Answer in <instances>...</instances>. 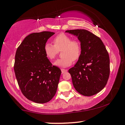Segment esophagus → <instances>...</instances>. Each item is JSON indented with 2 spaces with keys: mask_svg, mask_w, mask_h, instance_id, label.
<instances>
[{
  "mask_svg": "<svg viewBox=\"0 0 125 125\" xmlns=\"http://www.w3.org/2000/svg\"><path fill=\"white\" fill-rule=\"evenodd\" d=\"M61 71H62V73H65V72H66L67 71V70H65V69H61Z\"/></svg>",
  "mask_w": 125,
  "mask_h": 125,
  "instance_id": "34e87169",
  "label": "esophagus"
}]
</instances>
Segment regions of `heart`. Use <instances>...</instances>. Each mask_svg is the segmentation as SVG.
I'll return each mask as SVG.
<instances>
[{"mask_svg": "<svg viewBox=\"0 0 125 125\" xmlns=\"http://www.w3.org/2000/svg\"><path fill=\"white\" fill-rule=\"evenodd\" d=\"M53 45L46 43L44 48L45 55L50 60L56 57L59 51H62V58L54 63L55 66L65 68L71 66L73 61L79 59L81 55L80 43L76 40H71L70 36L61 33L53 39Z\"/></svg>", "mask_w": 125, "mask_h": 125, "instance_id": "1", "label": "heart"}]
</instances>
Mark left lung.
<instances>
[{
  "label": "left lung",
  "instance_id": "1",
  "mask_svg": "<svg viewBox=\"0 0 125 125\" xmlns=\"http://www.w3.org/2000/svg\"><path fill=\"white\" fill-rule=\"evenodd\" d=\"M80 42L81 55L74 67L68 70L72 83L78 93L92 96L107 84L110 72L108 53L99 38L85 30H67Z\"/></svg>",
  "mask_w": 125,
  "mask_h": 125
}]
</instances>
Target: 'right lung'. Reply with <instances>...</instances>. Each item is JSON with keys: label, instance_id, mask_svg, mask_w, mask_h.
Masks as SVG:
<instances>
[{"label": "right lung", "instance_id": "1", "mask_svg": "<svg viewBox=\"0 0 125 125\" xmlns=\"http://www.w3.org/2000/svg\"><path fill=\"white\" fill-rule=\"evenodd\" d=\"M54 33H32L26 37L15 55L14 70L22 94L36 103L49 102L56 93L61 71L52 66L44 48Z\"/></svg>", "mask_w": 125, "mask_h": 125}]
</instances>
